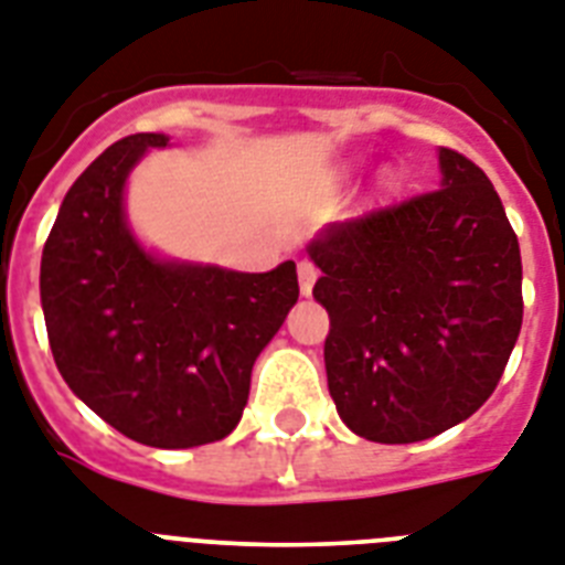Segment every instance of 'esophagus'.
<instances>
[{
    "instance_id": "1",
    "label": "esophagus",
    "mask_w": 565,
    "mask_h": 565,
    "mask_svg": "<svg viewBox=\"0 0 565 565\" xmlns=\"http://www.w3.org/2000/svg\"><path fill=\"white\" fill-rule=\"evenodd\" d=\"M297 274H300V291H302V297H309L311 288H315L317 268L309 263V259H302V263L297 265Z\"/></svg>"
}]
</instances>
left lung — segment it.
<instances>
[{
  "label": "left lung",
  "instance_id": "1",
  "mask_svg": "<svg viewBox=\"0 0 565 565\" xmlns=\"http://www.w3.org/2000/svg\"><path fill=\"white\" fill-rule=\"evenodd\" d=\"M441 184L311 239L329 311L326 377L361 439L409 445L470 418L523 326V263L482 170L439 149Z\"/></svg>",
  "mask_w": 565,
  "mask_h": 565
}]
</instances>
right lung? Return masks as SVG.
I'll list each match as a JSON object with an SVG mask.
<instances>
[{
	"instance_id": "add662e5",
	"label": "right lung",
	"mask_w": 565,
	"mask_h": 565,
	"mask_svg": "<svg viewBox=\"0 0 565 565\" xmlns=\"http://www.w3.org/2000/svg\"><path fill=\"white\" fill-rule=\"evenodd\" d=\"M161 147L170 135H129L74 181L42 248L40 300L68 390L132 441L181 450L239 424L254 361L300 286L291 259L245 274L143 248L124 193Z\"/></svg>"
}]
</instances>
